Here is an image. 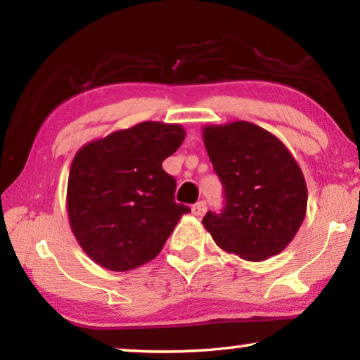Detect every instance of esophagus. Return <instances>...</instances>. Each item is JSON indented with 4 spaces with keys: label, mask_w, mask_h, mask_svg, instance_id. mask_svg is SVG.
I'll return each mask as SVG.
<instances>
[{
    "label": "esophagus",
    "mask_w": 360,
    "mask_h": 360,
    "mask_svg": "<svg viewBox=\"0 0 360 360\" xmlns=\"http://www.w3.org/2000/svg\"><path fill=\"white\" fill-rule=\"evenodd\" d=\"M192 212H193V216H197V217H202L205 212H206V202H198V203H195L193 206H192Z\"/></svg>",
    "instance_id": "obj_1"
}]
</instances>
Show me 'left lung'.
Masks as SVG:
<instances>
[{
	"label": "left lung",
	"instance_id": "1",
	"mask_svg": "<svg viewBox=\"0 0 360 360\" xmlns=\"http://www.w3.org/2000/svg\"><path fill=\"white\" fill-rule=\"evenodd\" d=\"M203 143L225 193L221 214L208 211L203 217L216 245L249 262L284 251L308 202L307 182L289 149L246 120L206 125Z\"/></svg>",
	"mask_w": 360,
	"mask_h": 360
}]
</instances>
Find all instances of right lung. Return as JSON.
Returning a JSON list of instances; mask_svg holds the SVG:
<instances>
[{
    "label": "right lung",
    "instance_id": "obj_1",
    "mask_svg": "<svg viewBox=\"0 0 360 360\" xmlns=\"http://www.w3.org/2000/svg\"><path fill=\"white\" fill-rule=\"evenodd\" d=\"M179 124L141 122L82 146L72 158L66 208L79 246L95 264L129 271L162 251L188 206L162 162L179 149Z\"/></svg>",
    "mask_w": 360,
    "mask_h": 360
}]
</instances>
